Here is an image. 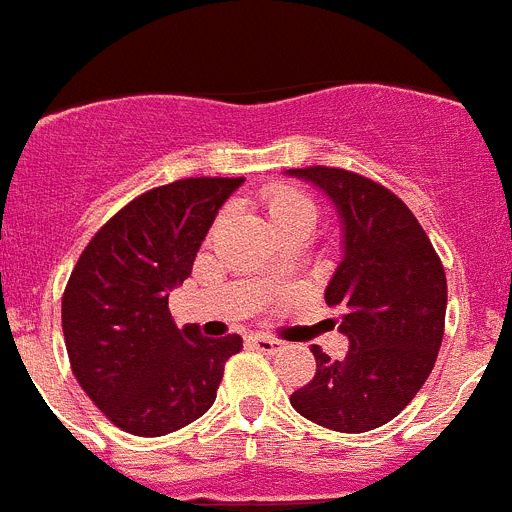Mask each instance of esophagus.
Wrapping results in <instances>:
<instances>
[{
    "instance_id": "34e87169",
    "label": "esophagus",
    "mask_w": 512,
    "mask_h": 512,
    "mask_svg": "<svg viewBox=\"0 0 512 512\" xmlns=\"http://www.w3.org/2000/svg\"><path fill=\"white\" fill-rule=\"evenodd\" d=\"M248 342H251L253 350H259V353H276V350L281 348V340H276V337H269V335H253L248 337Z\"/></svg>"
}]
</instances>
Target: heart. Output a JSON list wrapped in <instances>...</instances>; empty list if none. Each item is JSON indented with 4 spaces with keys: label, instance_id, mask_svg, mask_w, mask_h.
Instances as JSON below:
<instances>
[{
    "label": "heart",
    "instance_id": "1",
    "mask_svg": "<svg viewBox=\"0 0 512 512\" xmlns=\"http://www.w3.org/2000/svg\"><path fill=\"white\" fill-rule=\"evenodd\" d=\"M261 203H264L266 215H269V220L281 236H289V233L309 236L317 220H320L317 198L304 187L294 185V182H271V185H266L261 190ZM225 218H228V213L223 210L215 220V228L223 225Z\"/></svg>",
    "mask_w": 512,
    "mask_h": 512
}]
</instances>
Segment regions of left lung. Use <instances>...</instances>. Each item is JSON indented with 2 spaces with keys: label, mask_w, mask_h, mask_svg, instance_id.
<instances>
[{
  "label": "left lung",
  "mask_w": 512,
  "mask_h": 512,
  "mask_svg": "<svg viewBox=\"0 0 512 512\" xmlns=\"http://www.w3.org/2000/svg\"><path fill=\"white\" fill-rule=\"evenodd\" d=\"M335 203L345 259L325 302L342 307L350 350L332 360L312 345L317 373L292 393L297 414L325 429L363 434L396 419L437 363L447 276L416 215L381 182L340 167H299Z\"/></svg>",
  "instance_id": "obj_1"
}]
</instances>
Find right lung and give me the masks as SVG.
<instances>
[{"label": "right lung", "instance_id": "1", "mask_svg": "<svg viewBox=\"0 0 512 512\" xmlns=\"http://www.w3.org/2000/svg\"><path fill=\"white\" fill-rule=\"evenodd\" d=\"M243 177H185L126 203L96 231L63 292L75 381L134 437H164L213 406L238 335L177 327L167 297L190 276L205 233Z\"/></svg>", "mask_w": 512, "mask_h": 512}]
</instances>
